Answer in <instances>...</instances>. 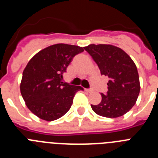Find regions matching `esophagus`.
I'll return each instance as SVG.
<instances>
[{"label": "esophagus", "mask_w": 158, "mask_h": 158, "mask_svg": "<svg viewBox=\"0 0 158 158\" xmlns=\"http://www.w3.org/2000/svg\"><path fill=\"white\" fill-rule=\"evenodd\" d=\"M85 91L88 92V93H92L93 90L92 89H85Z\"/></svg>", "instance_id": "esophagus-1"}]
</instances>
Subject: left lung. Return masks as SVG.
Instances as JSON below:
<instances>
[{
	"label": "left lung",
	"instance_id": "8db88e82",
	"mask_svg": "<svg viewBox=\"0 0 158 158\" xmlns=\"http://www.w3.org/2000/svg\"><path fill=\"white\" fill-rule=\"evenodd\" d=\"M84 49L97 64L101 75L108 77L107 92L102 100L92 105L95 113L107 118H117L133 107L140 92L138 69L131 57L119 47L107 44H91Z\"/></svg>",
	"mask_w": 158,
	"mask_h": 158
}]
</instances>
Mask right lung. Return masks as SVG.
Masks as SVG:
<instances>
[{
  "label": "right lung",
  "mask_w": 158,
  "mask_h": 158,
  "mask_svg": "<svg viewBox=\"0 0 158 158\" xmlns=\"http://www.w3.org/2000/svg\"><path fill=\"white\" fill-rule=\"evenodd\" d=\"M84 47L58 43L43 49L29 61L23 72L20 93L33 114L43 120L53 121L63 116L73 104L81 86L62 82L73 57Z\"/></svg>",
  "instance_id": "right-lung-1"
}]
</instances>
